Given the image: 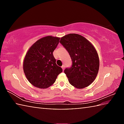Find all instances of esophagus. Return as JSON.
I'll return each instance as SVG.
<instances>
[{
	"mask_svg": "<svg viewBox=\"0 0 124 124\" xmlns=\"http://www.w3.org/2000/svg\"><path fill=\"white\" fill-rule=\"evenodd\" d=\"M62 70H64V68H65V65H63V66H62Z\"/></svg>",
	"mask_w": 124,
	"mask_h": 124,
	"instance_id": "34e87169",
	"label": "esophagus"
}]
</instances>
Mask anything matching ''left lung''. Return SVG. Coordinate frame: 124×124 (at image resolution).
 I'll use <instances>...</instances> for the list:
<instances>
[{"label":"left lung","mask_w":124,"mask_h":124,"mask_svg":"<svg viewBox=\"0 0 124 124\" xmlns=\"http://www.w3.org/2000/svg\"><path fill=\"white\" fill-rule=\"evenodd\" d=\"M60 43L68 52L72 61L64 72L71 85L78 89L87 87L95 80L99 70V57L95 48L84 37L69 34Z\"/></svg>","instance_id":"1"}]
</instances>
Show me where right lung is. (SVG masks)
<instances>
[{
  "label": "right lung",
  "instance_id": "1",
  "mask_svg": "<svg viewBox=\"0 0 124 124\" xmlns=\"http://www.w3.org/2000/svg\"><path fill=\"white\" fill-rule=\"evenodd\" d=\"M59 38L47 36L38 40L27 52L23 62L27 79L34 86L46 89L55 82L62 72L56 63L53 52L57 47Z\"/></svg>",
  "mask_w": 124,
  "mask_h": 124
}]
</instances>
